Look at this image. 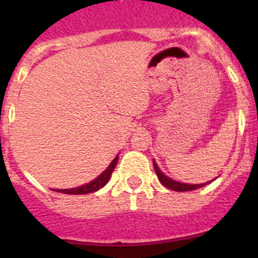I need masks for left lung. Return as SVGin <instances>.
I'll return each mask as SVG.
<instances>
[{
    "instance_id": "1",
    "label": "left lung",
    "mask_w": 258,
    "mask_h": 258,
    "mask_svg": "<svg viewBox=\"0 0 258 258\" xmlns=\"http://www.w3.org/2000/svg\"><path fill=\"white\" fill-rule=\"evenodd\" d=\"M154 168H155V172H156V174H157V178H159V181L161 182V184H164L165 187L170 188V190L179 191V192H182V191H192V190H197V188L203 187V186H206V184L211 183L212 181H214V179H212V181L204 182V183H199V184L183 183V182L174 181V179H172V178H170V177H168V175L164 174V173L160 170V168L157 166L156 161H155V160H154Z\"/></svg>"
}]
</instances>
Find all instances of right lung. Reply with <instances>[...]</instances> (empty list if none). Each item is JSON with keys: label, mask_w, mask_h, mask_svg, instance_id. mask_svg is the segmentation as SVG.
<instances>
[{"label": "right lung", "mask_w": 258, "mask_h": 258, "mask_svg": "<svg viewBox=\"0 0 258 258\" xmlns=\"http://www.w3.org/2000/svg\"><path fill=\"white\" fill-rule=\"evenodd\" d=\"M117 160H118V155L115 157V159H113L112 161H111V164L107 166L104 172H102L101 174L98 175L97 178L93 179V181H90L89 183L83 184V186H79V187L66 188V190H58V188H56V190H54V191H56V192L68 194V195H84V194L95 192V191H98L99 188L104 187L107 182L109 181V178H111V174H112L113 169L116 168Z\"/></svg>", "instance_id": "add662e5"}]
</instances>
